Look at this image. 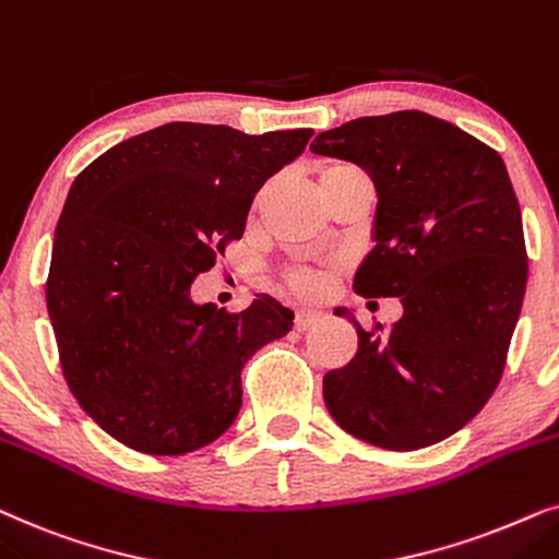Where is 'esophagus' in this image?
Returning <instances> with one entry per match:
<instances>
[{"mask_svg": "<svg viewBox=\"0 0 559 559\" xmlns=\"http://www.w3.org/2000/svg\"><path fill=\"white\" fill-rule=\"evenodd\" d=\"M322 319H324L322 311H317V309H299V311H296L294 324H296V330L304 332V330H309V326H314L317 322H322Z\"/></svg>", "mask_w": 559, "mask_h": 559, "instance_id": "1", "label": "esophagus"}]
</instances>
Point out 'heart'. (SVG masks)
Instances as JSON below:
<instances>
[{"label":"heart","mask_w":559,"mask_h":559,"mask_svg":"<svg viewBox=\"0 0 559 559\" xmlns=\"http://www.w3.org/2000/svg\"><path fill=\"white\" fill-rule=\"evenodd\" d=\"M360 174L355 166H347V163H334V166H326L319 176V183L332 181V178H342V176H353ZM286 284L292 292H296L299 296H314L319 288H322V278L314 271H292L286 275Z\"/></svg>","instance_id":"b5f03b06"}]
</instances>
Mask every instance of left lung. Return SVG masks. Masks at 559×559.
<instances>
[{"label": "left lung", "mask_w": 559, "mask_h": 559, "mask_svg": "<svg viewBox=\"0 0 559 559\" xmlns=\"http://www.w3.org/2000/svg\"><path fill=\"white\" fill-rule=\"evenodd\" d=\"M311 153L373 178V250L353 288L399 296L404 317L324 376L332 419L357 440L419 450L448 440L501 381L526 292L522 210L493 147L427 111L360 117L319 132Z\"/></svg>", "instance_id": "1"}]
</instances>
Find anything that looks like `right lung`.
<instances>
[{"instance_id":"1","label":"right lung","mask_w":559,"mask_h":559,"mask_svg":"<svg viewBox=\"0 0 559 559\" xmlns=\"http://www.w3.org/2000/svg\"><path fill=\"white\" fill-rule=\"evenodd\" d=\"M314 130L245 135L168 122L109 147L71 183L46 286L61 368L81 408L145 455H186L233 427L240 373L294 311L197 304L191 284L240 240L252 199Z\"/></svg>"}]
</instances>
